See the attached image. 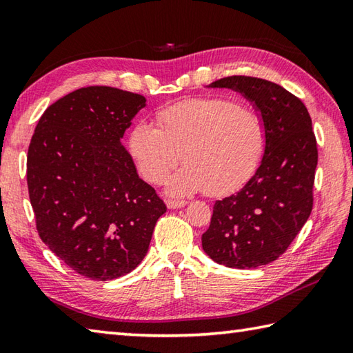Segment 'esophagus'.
<instances>
[{
  "mask_svg": "<svg viewBox=\"0 0 353 353\" xmlns=\"http://www.w3.org/2000/svg\"><path fill=\"white\" fill-rule=\"evenodd\" d=\"M188 203L186 202V200H172V199H170V200H167V206L170 210H177V208H183V206Z\"/></svg>",
  "mask_w": 353,
  "mask_h": 353,
  "instance_id": "34e87169",
  "label": "esophagus"
}]
</instances>
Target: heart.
Segmentation results:
<instances>
[{"label": "heart", "instance_id": "heart-1", "mask_svg": "<svg viewBox=\"0 0 353 353\" xmlns=\"http://www.w3.org/2000/svg\"><path fill=\"white\" fill-rule=\"evenodd\" d=\"M157 125H134L128 148L141 176L151 183H161L183 159L186 163L167 181V190L174 196L200 191L222 196L240 188L265 150L263 119L232 99L174 103L157 113Z\"/></svg>", "mask_w": 353, "mask_h": 353}]
</instances>
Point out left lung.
I'll return each mask as SVG.
<instances>
[{
	"label": "left lung",
	"mask_w": 353,
	"mask_h": 353,
	"mask_svg": "<svg viewBox=\"0 0 353 353\" xmlns=\"http://www.w3.org/2000/svg\"><path fill=\"white\" fill-rule=\"evenodd\" d=\"M211 87L250 99L266 131L260 167L236 194L214 203L203 251L219 265L251 269L285 252L310 216L319 150L305 103L271 81L228 76Z\"/></svg>",
	"instance_id": "obj_1"
}]
</instances>
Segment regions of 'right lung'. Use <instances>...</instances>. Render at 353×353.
<instances>
[{
    "label": "right lung",
    "mask_w": 353,
    "mask_h": 353,
    "mask_svg": "<svg viewBox=\"0 0 353 353\" xmlns=\"http://www.w3.org/2000/svg\"><path fill=\"white\" fill-rule=\"evenodd\" d=\"M143 107L142 94L84 87L47 107L32 136L27 186L38 234L82 277L133 271L167 211L121 142Z\"/></svg>",
    "instance_id": "add662e5"
}]
</instances>
